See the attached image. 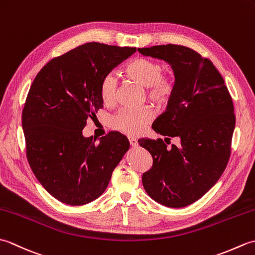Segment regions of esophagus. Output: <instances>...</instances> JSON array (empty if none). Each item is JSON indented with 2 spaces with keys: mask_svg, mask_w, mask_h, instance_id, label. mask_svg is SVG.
<instances>
[{
  "mask_svg": "<svg viewBox=\"0 0 255 255\" xmlns=\"http://www.w3.org/2000/svg\"><path fill=\"white\" fill-rule=\"evenodd\" d=\"M128 139H129V143H130L131 147H137V145H138V141H137V139H136V138H133V137H129Z\"/></svg>",
  "mask_w": 255,
  "mask_h": 255,
  "instance_id": "34e87169",
  "label": "esophagus"
}]
</instances>
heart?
Listing matches in <instances>:
<instances>
[{"instance_id": "b5f03b06", "label": "heart", "mask_w": 255, "mask_h": 255, "mask_svg": "<svg viewBox=\"0 0 255 255\" xmlns=\"http://www.w3.org/2000/svg\"><path fill=\"white\" fill-rule=\"evenodd\" d=\"M129 78L140 85L145 86L147 99L153 104L163 106L169 103L175 93L174 75L163 73V66L152 59L138 57L129 61L124 69ZM117 82L113 74H106L100 83V95L106 105L116 101ZM152 119L149 107L122 108L111 118V127L128 136L141 133Z\"/></svg>"}]
</instances>
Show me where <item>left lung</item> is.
<instances>
[{
    "label": "left lung",
    "mask_w": 255,
    "mask_h": 255,
    "mask_svg": "<svg viewBox=\"0 0 255 255\" xmlns=\"http://www.w3.org/2000/svg\"><path fill=\"white\" fill-rule=\"evenodd\" d=\"M138 51L173 68L175 93L152 128L165 141L181 139L178 147L170 149L162 139L138 140L153 160L142 174L143 187L161 205L185 207L204 196L228 164L236 126L234 103L213 62L191 48L167 44Z\"/></svg>",
    "instance_id": "obj_1"
}]
</instances>
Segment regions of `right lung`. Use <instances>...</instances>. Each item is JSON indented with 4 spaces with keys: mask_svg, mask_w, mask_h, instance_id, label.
I'll return each mask as SVG.
<instances>
[{
    "mask_svg": "<svg viewBox=\"0 0 255 255\" xmlns=\"http://www.w3.org/2000/svg\"><path fill=\"white\" fill-rule=\"evenodd\" d=\"M136 50L88 42L53 58L30 86L21 114L27 160L46 191L64 204L85 205L100 197L129 149L119 132L95 143L82 130L103 108L102 79Z\"/></svg>",
    "mask_w": 255,
    "mask_h": 255,
    "instance_id": "obj_1",
    "label": "right lung"
}]
</instances>
